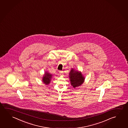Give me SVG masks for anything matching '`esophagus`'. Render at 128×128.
I'll return each instance as SVG.
<instances>
[{
    "label": "esophagus",
    "mask_w": 128,
    "mask_h": 128,
    "mask_svg": "<svg viewBox=\"0 0 128 128\" xmlns=\"http://www.w3.org/2000/svg\"><path fill=\"white\" fill-rule=\"evenodd\" d=\"M59 73H60V74L61 75L63 74V72L62 71H59Z\"/></svg>",
    "instance_id": "1"
}]
</instances>
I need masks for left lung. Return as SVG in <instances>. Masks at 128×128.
<instances>
[{
    "label": "left lung",
    "mask_w": 128,
    "mask_h": 128,
    "mask_svg": "<svg viewBox=\"0 0 128 128\" xmlns=\"http://www.w3.org/2000/svg\"><path fill=\"white\" fill-rule=\"evenodd\" d=\"M69 77L70 84L74 88L81 86L85 80V77L83 76L81 72L73 68H72L70 72Z\"/></svg>",
    "instance_id": "left-lung-1"
}]
</instances>
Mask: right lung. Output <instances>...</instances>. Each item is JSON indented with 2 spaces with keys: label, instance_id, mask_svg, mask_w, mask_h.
<instances>
[{
  "label": "right lung",
  "instance_id": "add662e5",
  "mask_svg": "<svg viewBox=\"0 0 128 128\" xmlns=\"http://www.w3.org/2000/svg\"><path fill=\"white\" fill-rule=\"evenodd\" d=\"M52 76V74H50L48 72H45L42 78L43 83L45 84L46 85H48L51 81Z\"/></svg>",
  "mask_w": 128,
  "mask_h": 128
}]
</instances>
